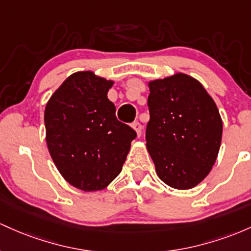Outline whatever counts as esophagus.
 Segmentation results:
<instances>
[{"instance_id":"1","label":"esophagus","mask_w":251,"mask_h":251,"mask_svg":"<svg viewBox=\"0 0 251 251\" xmlns=\"http://www.w3.org/2000/svg\"><path fill=\"white\" fill-rule=\"evenodd\" d=\"M131 126L135 129V131H136L137 136H141V134H142V126H141L140 122H137V121H135V122L131 125Z\"/></svg>"}]
</instances>
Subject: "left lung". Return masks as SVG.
I'll list each match as a JSON object with an SVG mask.
<instances>
[{
    "label": "left lung",
    "mask_w": 251,
    "mask_h": 251,
    "mask_svg": "<svg viewBox=\"0 0 251 251\" xmlns=\"http://www.w3.org/2000/svg\"><path fill=\"white\" fill-rule=\"evenodd\" d=\"M146 141L156 174L165 184L188 190L215 165L223 123L215 100L184 73L149 83Z\"/></svg>",
    "instance_id": "8db88e82"
}]
</instances>
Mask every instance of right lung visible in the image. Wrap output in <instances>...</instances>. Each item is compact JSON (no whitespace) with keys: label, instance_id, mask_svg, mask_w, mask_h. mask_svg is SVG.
Masks as SVG:
<instances>
[{"label":"right lung","instance_id":"1","mask_svg":"<svg viewBox=\"0 0 251 251\" xmlns=\"http://www.w3.org/2000/svg\"><path fill=\"white\" fill-rule=\"evenodd\" d=\"M114 81L94 72L70 75L45 109L46 141L53 162L72 186L91 192L122 171L136 131L116 118L108 91Z\"/></svg>","mask_w":251,"mask_h":251}]
</instances>
